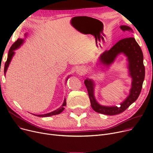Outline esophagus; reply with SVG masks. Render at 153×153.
I'll list each match as a JSON object with an SVG mask.
<instances>
[{
    "mask_svg": "<svg viewBox=\"0 0 153 153\" xmlns=\"http://www.w3.org/2000/svg\"><path fill=\"white\" fill-rule=\"evenodd\" d=\"M85 72V68L84 66H78L76 69V73L79 75H82Z\"/></svg>",
    "mask_w": 153,
    "mask_h": 153,
    "instance_id": "34e87169",
    "label": "esophagus"
}]
</instances>
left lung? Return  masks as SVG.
I'll return each mask as SVG.
<instances>
[{"label": "left lung", "mask_w": 153, "mask_h": 153, "mask_svg": "<svg viewBox=\"0 0 153 153\" xmlns=\"http://www.w3.org/2000/svg\"><path fill=\"white\" fill-rule=\"evenodd\" d=\"M120 28L124 32H133L132 29L128 26L122 25ZM121 53L127 57L128 75L131 78V84L129 95L123 102L120 104V106H108L100 105L94 95L95 82L94 80L87 78L84 81L91 106L98 113L112 116L123 113L130 105L135 102L140 94L145 76V69L143 65V52L135 38L128 37L120 40L109 50H106L100 55L98 65L104 66L105 68L109 67L114 62L117 56Z\"/></svg>", "instance_id": "left-lung-1"}]
</instances>
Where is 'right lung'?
Listing matches in <instances>:
<instances>
[{"instance_id":"1","label":"right lung","mask_w":153,"mask_h":153,"mask_svg":"<svg viewBox=\"0 0 153 153\" xmlns=\"http://www.w3.org/2000/svg\"><path fill=\"white\" fill-rule=\"evenodd\" d=\"M27 36V34H25V36L26 37ZM24 39H18L12 45V47H10L9 51H8V57H7V62H5V67H4V74H5L6 72H7V70L8 69V67L10 63V62H11V60L13 58V56H14L15 55V50H16L17 48H19L20 46H21L23 42H24ZM67 78V79H68ZM66 79V80H67ZM66 105V99L65 98L64 100V101H63V105H62V106H61L60 108H59L58 109H57L55 111H53L52 112H51V113H47V114H39V115H36V114H34V116H37L38 117H48V116H53V115H56V114H59V113H62V112L65 109V106Z\"/></svg>"}]
</instances>
